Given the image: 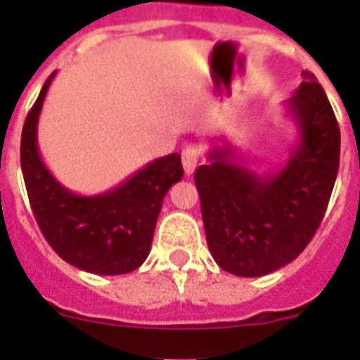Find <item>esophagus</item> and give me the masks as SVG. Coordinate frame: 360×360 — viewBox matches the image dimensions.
Listing matches in <instances>:
<instances>
[{
    "label": "esophagus",
    "mask_w": 360,
    "mask_h": 360,
    "mask_svg": "<svg viewBox=\"0 0 360 360\" xmlns=\"http://www.w3.org/2000/svg\"><path fill=\"white\" fill-rule=\"evenodd\" d=\"M183 168H185L186 175L194 174V169H196L198 164V157H200V149L196 146H186L183 149Z\"/></svg>",
    "instance_id": "obj_1"
}]
</instances>
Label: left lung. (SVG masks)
<instances>
[{
    "label": "left lung",
    "instance_id": "8db88e82",
    "mask_svg": "<svg viewBox=\"0 0 360 360\" xmlns=\"http://www.w3.org/2000/svg\"><path fill=\"white\" fill-rule=\"evenodd\" d=\"M285 103L299 130L284 168L257 175L230 141L213 146L196 169L207 246L236 276H263L284 267L312 240L329 205L340 164V129L318 78L302 72Z\"/></svg>",
    "mask_w": 360,
    "mask_h": 360
}]
</instances>
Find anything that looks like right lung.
<instances>
[{"label": "right lung", "instance_id": "right-lung-1", "mask_svg": "<svg viewBox=\"0 0 360 360\" xmlns=\"http://www.w3.org/2000/svg\"><path fill=\"white\" fill-rule=\"evenodd\" d=\"M53 72L25 117L20 164L35 220L56 254L93 274H124L146 262L166 192L183 177L179 153L153 160L103 194L80 196L44 166L37 124Z\"/></svg>", "mask_w": 360, "mask_h": 360}]
</instances>
